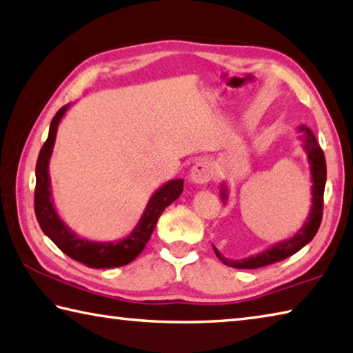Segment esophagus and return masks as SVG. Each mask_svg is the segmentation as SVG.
Masks as SVG:
<instances>
[{"instance_id":"esophagus-1","label":"esophagus","mask_w":353,"mask_h":353,"mask_svg":"<svg viewBox=\"0 0 353 353\" xmlns=\"http://www.w3.org/2000/svg\"><path fill=\"white\" fill-rule=\"evenodd\" d=\"M190 181L205 185L212 178H214V165L209 161H198L194 168L190 169Z\"/></svg>"}]
</instances>
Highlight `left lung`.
<instances>
[{"label":"left lung","mask_w":353,"mask_h":353,"mask_svg":"<svg viewBox=\"0 0 353 353\" xmlns=\"http://www.w3.org/2000/svg\"><path fill=\"white\" fill-rule=\"evenodd\" d=\"M298 134H300V141L303 143L301 145L305 152V155H307L310 183H312V190H310L312 205H310L309 215L303 224V228L298 230L294 236L283 239V241H278L275 244H272L270 248L258 252L255 255H250L248 258H241V259L225 258L214 245L216 256L221 259L225 265H230V268H235V269H258V268H264V265H269L272 263L281 261V259H285L290 255L296 254V252L301 248H304L305 244L310 243L312 238L316 235L318 229H320L321 216H323V196H324V188H325V176H327V172H325V158L320 144L316 141L314 132H312L307 125L301 124L300 128H298ZM219 195H221L223 204L228 203L229 188L225 183L221 184Z\"/></svg>","instance_id":"obj_1"}]
</instances>
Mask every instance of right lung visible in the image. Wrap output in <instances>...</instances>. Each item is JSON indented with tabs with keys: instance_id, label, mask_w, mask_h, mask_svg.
Returning a JSON list of instances; mask_svg holds the SVG:
<instances>
[{
	"instance_id": "add662e5",
	"label": "right lung",
	"mask_w": 353,
	"mask_h": 353,
	"mask_svg": "<svg viewBox=\"0 0 353 353\" xmlns=\"http://www.w3.org/2000/svg\"><path fill=\"white\" fill-rule=\"evenodd\" d=\"M72 104H65L53 117L49 137L39 150L37 161V188H35V214L41 230L48 235L58 249H61L65 255L83 263L94 269H110L121 268L134 261L141 254L145 244L150 239L158 218L161 216L164 209L175 201L183 194L184 181L181 178L170 179L161 188L154 192L148 205L143 212L141 218L137 223L134 230L124 238L114 239V241H94L75 234L57 212L52 198V185L49 175V163L55 145L58 125L61 123L65 112Z\"/></svg>"
}]
</instances>
